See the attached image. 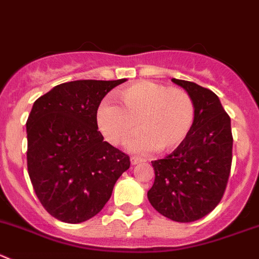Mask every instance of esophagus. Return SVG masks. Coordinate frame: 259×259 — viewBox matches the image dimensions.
<instances>
[{
	"mask_svg": "<svg viewBox=\"0 0 259 259\" xmlns=\"http://www.w3.org/2000/svg\"><path fill=\"white\" fill-rule=\"evenodd\" d=\"M143 162V159L138 158V157H130V163H132L133 166L134 165H138V163Z\"/></svg>",
	"mask_w": 259,
	"mask_h": 259,
	"instance_id": "obj_1",
	"label": "esophagus"
}]
</instances>
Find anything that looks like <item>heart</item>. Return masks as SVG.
<instances>
[{
    "label": "heart",
    "mask_w": 259,
    "mask_h": 259,
    "mask_svg": "<svg viewBox=\"0 0 259 259\" xmlns=\"http://www.w3.org/2000/svg\"><path fill=\"white\" fill-rule=\"evenodd\" d=\"M117 97L122 107L103 101L97 110V125L113 146L124 143L139 127L143 133L127 142L134 153L174 151L184 143L194 124V102L184 89L143 80L121 89Z\"/></svg>",
    "instance_id": "heart-1"
}]
</instances>
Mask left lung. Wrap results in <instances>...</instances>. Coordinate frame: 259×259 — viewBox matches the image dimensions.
I'll list each match as a JSON object with an SVG mask.
<instances>
[{
	"instance_id": "8db88e82",
	"label": "left lung",
	"mask_w": 259,
	"mask_h": 259,
	"mask_svg": "<svg viewBox=\"0 0 259 259\" xmlns=\"http://www.w3.org/2000/svg\"><path fill=\"white\" fill-rule=\"evenodd\" d=\"M172 83L192 97L194 124L179 148L152 162L156 176L147 197L162 216L193 222L208 214L226 189L233 161L231 120L212 91L180 79Z\"/></svg>"
}]
</instances>
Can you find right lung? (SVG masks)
I'll return each instance as SVG.
<instances>
[{
  "label": "right lung",
  "instance_id": "obj_1",
  "mask_svg": "<svg viewBox=\"0 0 259 259\" xmlns=\"http://www.w3.org/2000/svg\"><path fill=\"white\" fill-rule=\"evenodd\" d=\"M126 79L62 83L34 102L26 121L28 172L46 211L67 224L96 216L130 167L129 156L103 141L97 110Z\"/></svg>",
  "mask_w": 259,
  "mask_h": 259
}]
</instances>
